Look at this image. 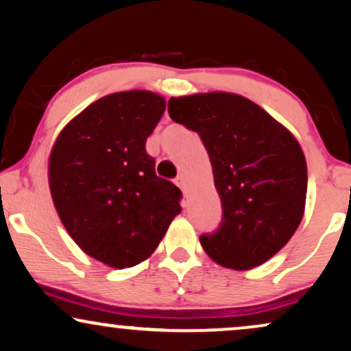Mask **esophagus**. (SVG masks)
I'll list each match as a JSON object with an SVG mask.
<instances>
[{"label":"esophagus","instance_id":"34e87169","mask_svg":"<svg viewBox=\"0 0 351 351\" xmlns=\"http://www.w3.org/2000/svg\"><path fill=\"white\" fill-rule=\"evenodd\" d=\"M175 184L178 186V188L186 194V181H184V178H183V175L176 176V178H175Z\"/></svg>","mask_w":351,"mask_h":351}]
</instances>
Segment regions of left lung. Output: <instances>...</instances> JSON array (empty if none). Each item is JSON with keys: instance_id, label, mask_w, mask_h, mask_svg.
Here are the masks:
<instances>
[{"instance_id": "8db88e82", "label": "left lung", "mask_w": 351, "mask_h": 351, "mask_svg": "<svg viewBox=\"0 0 351 351\" xmlns=\"http://www.w3.org/2000/svg\"><path fill=\"white\" fill-rule=\"evenodd\" d=\"M168 114L197 132L213 168L223 218L200 236L205 254L245 271L276 255L297 231L306 200V160L295 136L232 93L170 97Z\"/></svg>"}]
</instances>
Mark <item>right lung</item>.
<instances>
[{
  "label": "right lung",
  "mask_w": 351,
  "mask_h": 351,
  "mask_svg": "<svg viewBox=\"0 0 351 351\" xmlns=\"http://www.w3.org/2000/svg\"><path fill=\"white\" fill-rule=\"evenodd\" d=\"M165 99L146 90L97 99L65 125L49 156L56 212L77 245L110 268L141 263L181 212V191L146 152Z\"/></svg>",
  "instance_id": "obj_1"
}]
</instances>
